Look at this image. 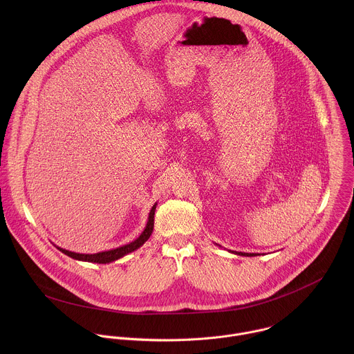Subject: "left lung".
I'll return each instance as SVG.
<instances>
[{"label": "left lung", "instance_id": "1", "mask_svg": "<svg viewBox=\"0 0 354 354\" xmlns=\"http://www.w3.org/2000/svg\"><path fill=\"white\" fill-rule=\"evenodd\" d=\"M238 255H242V257H255L257 254H245V252H238Z\"/></svg>", "mask_w": 354, "mask_h": 354}]
</instances>
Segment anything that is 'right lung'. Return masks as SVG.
<instances>
[{
    "label": "right lung",
    "instance_id": "right-lung-1",
    "mask_svg": "<svg viewBox=\"0 0 354 354\" xmlns=\"http://www.w3.org/2000/svg\"><path fill=\"white\" fill-rule=\"evenodd\" d=\"M156 209H157V205H154L153 209H151L147 225H145L144 231L141 232V235L137 239H134L133 242L127 243V245L119 246L116 249L105 250V252H99V254H92V255H89V254H75V252H71V250H67V249H63V248H59V246H57V249H60L63 254H66L67 257H70L73 259H77V261H82V262H92V263H111V262H115V261L123 258L124 255L130 254V252L138 249L149 238V235L153 234Z\"/></svg>",
    "mask_w": 354,
    "mask_h": 354
}]
</instances>
